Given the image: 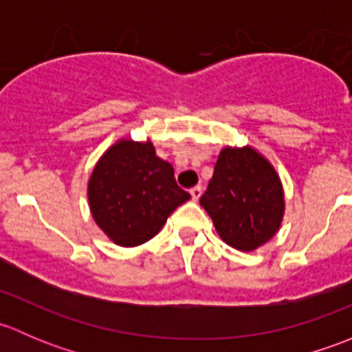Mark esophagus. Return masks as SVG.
I'll list each match as a JSON object with an SVG mask.
<instances>
[{"mask_svg":"<svg viewBox=\"0 0 352 352\" xmlns=\"http://www.w3.org/2000/svg\"><path fill=\"white\" fill-rule=\"evenodd\" d=\"M202 194V187L201 186H196L190 189V197H192V201H199V197H201Z\"/></svg>","mask_w":352,"mask_h":352,"instance_id":"obj_1","label":"esophagus"}]
</instances>
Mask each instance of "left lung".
Segmentation results:
<instances>
[{
    "label": "left lung",
    "instance_id": "left-lung-1",
    "mask_svg": "<svg viewBox=\"0 0 352 352\" xmlns=\"http://www.w3.org/2000/svg\"><path fill=\"white\" fill-rule=\"evenodd\" d=\"M218 235L242 252L257 250L278 233L285 190L274 166L252 146H225L199 199Z\"/></svg>",
    "mask_w": 352,
    "mask_h": 352
}]
</instances>
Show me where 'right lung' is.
Instances as JSON below:
<instances>
[{
  "mask_svg": "<svg viewBox=\"0 0 352 352\" xmlns=\"http://www.w3.org/2000/svg\"><path fill=\"white\" fill-rule=\"evenodd\" d=\"M170 163L156 156L150 140L116 141L95 163L88 180V206L98 228L120 247L151 240L166 218L189 201Z\"/></svg>",
  "mask_w": 352,
  "mask_h": 352,
  "instance_id": "1",
  "label": "right lung"
}]
</instances>
